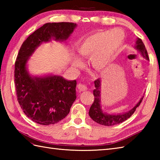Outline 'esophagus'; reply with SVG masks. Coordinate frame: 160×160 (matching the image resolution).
<instances>
[{"mask_svg": "<svg viewBox=\"0 0 160 160\" xmlns=\"http://www.w3.org/2000/svg\"><path fill=\"white\" fill-rule=\"evenodd\" d=\"M78 89H79V91H86L87 89V87L85 84L80 83V84H78Z\"/></svg>", "mask_w": 160, "mask_h": 160, "instance_id": "34e87169", "label": "esophagus"}]
</instances>
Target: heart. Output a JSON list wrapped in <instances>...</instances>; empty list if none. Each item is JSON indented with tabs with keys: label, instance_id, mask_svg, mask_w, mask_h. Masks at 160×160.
Here are the masks:
<instances>
[{
	"label": "heart",
	"instance_id": "1",
	"mask_svg": "<svg viewBox=\"0 0 160 160\" xmlns=\"http://www.w3.org/2000/svg\"><path fill=\"white\" fill-rule=\"evenodd\" d=\"M124 38V32L118 29L98 32L84 38L78 48V53L84 58L91 57L92 66L98 70L107 68L113 61ZM76 60L75 64H79Z\"/></svg>",
	"mask_w": 160,
	"mask_h": 160
}]
</instances>
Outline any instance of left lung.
Returning a JSON list of instances; mask_svg holds the SVG:
<instances>
[{"mask_svg": "<svg viewBox=\"0 0 160 160\" xmlns=\"http://www.w3.org/2000/svg\"><path fill=\"white\" fill-rule=\"evenodd\" d=\"M135 48L138 50L145 59L149 60V58L148 56V53L145 45H144L142 40L138 38ZM95 87L96 89L93 90V96L94 101L90 107L89 111V115L93 121L101 125L104 126H113L118 124H120L122 122L127 120L128 118H130L131 115L134 113L136 108L140 106V103L143 100L142 97L139 102L132 108L131 110L128 111L126 113L122 114H107L102 111L100 105V86H101V80L98 78L96 80L94 81Z\"/></svg>", "mask_w": 160, "mask_h": 160, "instance_id": "left-lung-1", "label": "left lung"}]
</instances>
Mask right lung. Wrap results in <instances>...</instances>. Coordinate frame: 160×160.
Listing matches in <instances>:
<instances>
[{"mask_svg":"<svg viewBox=\"0 0 160 160\" xmlns=\"http://www.w3.org/2000/svg\"><path fill=\"white\" fill-rule=\"evenodd\" d=\"M73 22H48L32 33L22 44L16 58L14 82L17 100L24 113L42 125L54 124L69 114L76 99V80L60 76L32 77L27 70L29 57L40 44L66 40L76 28Z\"/></svg>","mask_w":160,"mask_h":160,"instance_id":"1","label":"right lung"}]
</instances>
